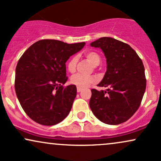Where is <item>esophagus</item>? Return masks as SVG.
Masks as SVG:
<instances>
[{
    "instance_id": "obj_1",
    "label": "esophagus",
    "mask_w": 161,
    "mask_h": 161,
    "mask_svg": "<svg viewBox=\"0 0 161 161\" xmlns=\"http://www.w3.org/2000/svg\"><path fill=\"white\" fill-rule=\"evenodd\" d=\"M81 91H82V88H80V87H77V92H81Z\"/></svg>"
}]
</instances>
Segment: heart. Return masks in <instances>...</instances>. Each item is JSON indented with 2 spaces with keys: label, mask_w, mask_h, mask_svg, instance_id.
<instances>
[{
  "label": "heart",
  "mask_w": 161,
  "mask_h": 161,
  "mask_svg": "<svg viewBox=\"0 0 161 161\" xmlns=\"http://www.w3.org/2000/svg\"><path fill=\"white\" fill-rule=\"evenodd\" d=\"M86 59L92 63L93 66H98L101 63L102 59L99 56L98 53L95 51H88L85 54ZM77 63V57H72L69 59V60L67 63V69L69 72L73 73L76 69ZM95 78L92 76H89V75H84L81 74L74 75L71 77V84L75 85L77 87L80 88H86L88 87L90 84H93L95 82Z\"/></svg>",
  "instance_id": "b5f03b06"
}]
</instances>
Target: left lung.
I'll list each match as a JSON object with an SVG mask.
<instances>
[{
	"label": "left lung",
	"instance_id": "8db88e82",
	"mask_svg": "<svg viewBox=\"0 0 161 161\" xmlns=\"http://www.w3.org/2000/svg\"><path fill=\"white\" fill-rule=\"evenodd\" d=\"M90 46L102 49L106 57L107 71L98 86L108 87L91 90V110L105 124L126 122L137 110L146 90L143 63L130 45L111 37H102Z\"/></svg>",
	"mask_w": 161,
	"mask_h": 161
}]
</instances>
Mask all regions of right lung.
<instances>
[{
	"mask_svg": "<svg viewBox=\"0 0 161 161\" xmlns=\"http://www.w3.org/2000/svg\"><path fill=\"white\" fill-rule=\"evenodd\" d=\"M86 43L68 44L54 39L39 40L23 53L15 69V90L26 114L43 125L62 122L77 95L67 81L65 63Z\"/></svg>",
	"mask_w": 161,
	"mask_h": 161,
	"instance_id": "1",
	"label": "right lung"
}]
</instances>
